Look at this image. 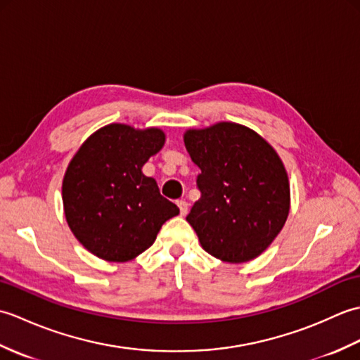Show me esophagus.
<instances>
[{
	"label": "esophagus",
	"mask_w": 360,
	"mask_h": 360,
	"mask_svg": "<svg viewBox=\"0 0 360 360\" xmlns=\"http://www.w3.org/2000/svg\"><path fill=\"white\" fill-rule=\"evenodd\" d=\"M176 204H178V207H179V212H181V215L182 217H186L187 215V213H188V202L187 201H178V202H176Z\"/></svg>",
	"instance_id": "1"
}]
</instances>
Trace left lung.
<instances>
[{
	"mask_svg": "<svg viewBox=\"0 0 360 360\" xmlns=\"http://www.w3.org/2000/svg\"><path fill=\"white\" fill-rule=\"evenodd\" d=\"M184 143L201 168V192L187 221L202 249L226 263L262 255L285 226L290 190L286 168L262 136L235 122L190 128Z\"/></svg>",
	"mask_w": 360,
	"mask_h": 360,
	"instance_id": "1",
	"label": "left lung"
}]
</instances>
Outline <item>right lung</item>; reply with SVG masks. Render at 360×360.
<instances>
[{
	"label": "right lung",
	"mask_w": 360,
	"mask_h": 360,
	"mask_svg": "<svg viewBox=\"0 0 360 360\" xmlns=\"http://www.w3.org/2000/svg\"><path fill=\"white\" fill-rule=\"evenodd\" d=\"M164 143L160 128L110 124L91 134L71 159L62 184L63 210L71 232L91 254L129 262L179 213L156 181L142 173Z\"/></svg>",
	"instance_id": "add662e5"
}]
</instances>
